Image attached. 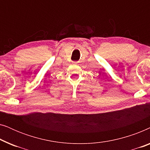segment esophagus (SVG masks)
Instances as JSON below:
<instances>
[{"instance_id":"1","label":"esophagus","mask_w":150,"mask_h":150,"mask_svg":"<svg viewBox=\"0 0 150 150\" xmlns=\"http://www.w3.org/2000/svg\"><path fill=\"white\" fill-rule=\"evenodd\" d=\"M72 63H74V64H77V63H79V61H73Z\"/></svg>"}]
</instances>
